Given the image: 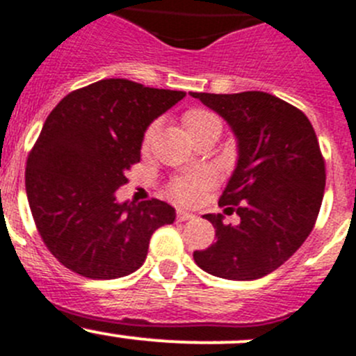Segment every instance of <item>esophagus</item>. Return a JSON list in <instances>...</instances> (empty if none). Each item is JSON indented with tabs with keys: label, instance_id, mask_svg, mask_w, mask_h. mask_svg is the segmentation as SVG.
<instances>
[{
	"label": "esophagus",
	"instance_id": "1",
	"mask_svg": "<svg viewBox=\"0 0 356 356\" xmlns=\"http://www.w3.org/2000/svg\"><path fill=\"white\" fill-rule=\"evenodd\" d=\"M197 216L193 214V212L189 211H184V209H179L177 211V219L179 221H189V219H195Z\"/></svg>",
	"mask_w": 356,
	"mask_h": 356
}]
</instances>
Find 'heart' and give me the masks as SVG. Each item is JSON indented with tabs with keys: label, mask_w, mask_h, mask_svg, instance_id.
<instances>
[{
	"label": "heart",
	"mask_w": 356,
	"mask_h": 356,
	"mask_svg": "<svg viewBox=\"0 0 356 356\" xmlns=\"http://www.w3.org/2000/svg\"><path fill=\"white\" fill-rule=\"evenodd\" d=\"M181 122L191 140L205 131H212V129H214V131H221V121L218 119V115L205 111V108H188V111L181 115ZM152 135H154V124L147 126L144 135H142V151H147L149 149ZM207 184V175L202 174V172H193V174H184L175 177L174 181L170 182V189L172 193H174V197H177L179 200H193V198L198 197V193H200L202 189Z\"/></svg>",
	"instance_id": "b5f03b06"
}]
</instances>
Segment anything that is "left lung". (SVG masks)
<instances>
[{"label":"left lung","instance_id":"obj_1","mask_svg":"<svg viewBox=\"0 0 356 356\" xmlns=\"http://www.w3.org/2000/svg\"><path fill=\"white\" fill-rule=\"evenodd\" d=\"M227 119L238 140V161L219 207L237 214H205L216 242L195 251L202 270L232 281L264 277L304 244L320 214L325 159L307 115L284 99L261 91L235 95L191 92Z\"/></svg>","mask_w":356,"mask_h":356}]
</instances>
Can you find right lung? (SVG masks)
I'll use <instances>...</instances> for the list:
<instances>
[{
    "label": "right lung",
    "instance_id": "obj_1",
    "mask_svg": "<svg viewBox=\"0 0 356 356\" xmlns=\"http://www.w3.org/2000/svg\"><path fill=\"white\" fill-rule=\"evenodd\" d=\"M186 92L103 79L66 95L45 119L26 163V193L43 244L88 279H118L142 267L172 205L118 204L126 172L140 161L145 128Z\"/></svg>",
    "mask_w": 356,
    "mask_h": 356
}]
</instances>
